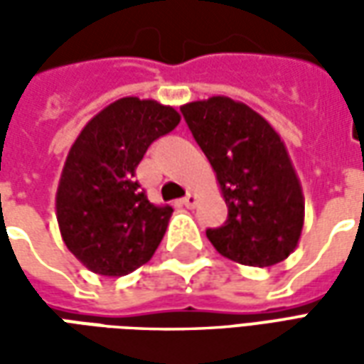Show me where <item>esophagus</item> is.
Segmentation results:
<instances>
[{
  "label": "esophagus",
  "mask_w": 364,
  "mask_h": 364,
  "mask_svg": "<svg viewBox=\"0 0 364 364\" xmlns=\"http://www.w3.org/2000/svg\"><path fill=\"white\" fill-rule=\"evenodd\" d=\"M181 203L185 206H187V208H191V206L197 205V195H193V193H189V195H185V197H183Z\"/></svg>",
  "instance_id": "esophagus-1"
}]
</instances>
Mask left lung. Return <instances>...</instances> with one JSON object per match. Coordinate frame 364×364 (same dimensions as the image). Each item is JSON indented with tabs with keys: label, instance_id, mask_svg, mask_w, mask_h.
<instances>
[{
	"label": "left lung",
	"instance_id": "8db88e82",
	"mask_svg": "<svg viewBox=\"0 0 364 364\" xmlns=\"http://www.w3.org/2000/svg\"><path fill=\"white\" fill-rule=\"evenodd\" d=\"M181 112L228 206L220 228L206 230L214 250L252 267L287 259L302 234L304 197L281 136L230 97L193 101Z\"/></svg>",
	"mask_w": 364,
	"mask_h": 364
}]
</instances>
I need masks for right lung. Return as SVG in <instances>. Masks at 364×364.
Segmentation results:
<instances>
[{"label":"right lung","instance_id":"add662e5","mask_svg":"<svg viewBox=\"0 0 364 364\" xmlns=\"http://www.w3.org/2000/svg\"><path fill=\"white\" fill-rule=\"evenodd\" d=\"M179 112L151 99L122 97L83 127L70 148L56 193V218L68 250L105 277L132 273L151 259L171 206L151 205L136 167Z\"/></svg>","mask_w":364,"mask_h":364}]
</instances>
